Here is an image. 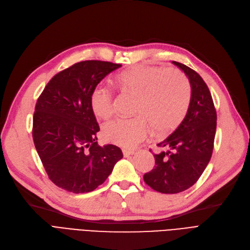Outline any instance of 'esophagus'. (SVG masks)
Wrapping results in <instances>:
<instances>
[{
	"label": "esophagus",
	"instance_id": "esophagus-1",
	"mask_svg": "<svg viewBox=\"0 0 250 250\" xmlns=\"http://www.w3.org/2000/svg\"><path fill=\"white\" fill-rule=\"evenodd\" d=\"M123 153H124L125 157H128L131 155H134L135 151L134 150H128V149H123Z\"/></svg>",
	"mask_w": 250,
	"mask_h": 250
}]
</instances>
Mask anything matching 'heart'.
Returning a JSON list of instances; mask_svg holds the SVG:
<instances>
[{"label":"heart","mask_w":250,"mask_h":250,"mask_svg":"<svg viewBox=\"0 0 250 250\" xmlns=\"http://www.w3.org/2000/svg\"><path fill=\"white\" fill-rule=\"evenodd\" d=\"M115 81L124 90L139 97L136 107L139 115L107 123L102 132L107 142L124 148L135 147L146 139L151 126L157 134L167 133L187 112L191 86L186 75L178 69L141 65L119 73ZM91 107L96 116L109 118L114 113L111 89L96 85L91 94Z\"/></svg>","instance_id":"1"}]
</instances>
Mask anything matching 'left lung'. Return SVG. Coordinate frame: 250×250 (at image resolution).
Returning a JSON list of instances; mask_svg holds the SVG:
<instances>
[{
	"instance_id": "left-lung-1",
	"label": "left lung",
	"mask_w": 250,
	"mask_h": 250,
	"mask_svg": "<svg viewBox=\"0 0 250 250\" xmlns=\"http://www.w3.org/2000/svg\"><path fill=\"white\" fill-rule=\"evenodd\" d=\"M172 63L189 79L190 104L175 132L157 144L168 150L154 154L155 167L144 175L149 187L165 194L183 192L198 181L210 160L216 129V111L208 86L185 64Z\"/></svg>"
}]
</instances>
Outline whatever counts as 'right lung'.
<instances>
[{
  "instance_id": "1",
  "label": "right lung",
  "mask_w": 250,
  "mask_h": 250,
  "mask_svg": "<svg viewBox=\"0 0 250 250\" xmlns=\"http://www.w3.org/2000/svg\"><path fill=\"white\" fill-rule=\"evenodd\" d=\"M121 66L99 60L75 63L54 75L39 97L32 138L49 179L59 188L91 192L123 158L121 148L96 142L100 127L91 107L95 86Z\"/></svg>"
}]
</instances>
